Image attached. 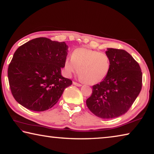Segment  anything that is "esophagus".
<instances>
[{
    "label": "esophagus",
    "mask_w": 154,
    "mask_h": 154,
    "mask_svg": "<svg viewBox=\"0 0 154 154\" xmlns=\"http://www.w3.org/2000/svg\"><path fill=\"white\" fill-rule=\"evenodd\" d=\"M72 83H73V84H74L75 85H76V86H78V87L82 86V84H80V83H77V82H72Z\"/></svg>",
    "instance_id": "34e87169"
}]
</instances>
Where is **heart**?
Segmentation results:
<instances>
[{"mask_svg": "<svg viewBox=\"0 0 154 154\" xmlns=\"http://www.w3.org/2000/svg\"><path fill=\"white\" fill-rule=\"evenodd\" d=\"M110 68L111 61L107 54L85 48L75 49L72 58H66L64 64L67 76L78 71L80 79L90 85L102 82L107 76Z\"/></svg>", "mask_w": 154, "mask_h": 154, "instance_id": "1", "label": "heart"}]
</instances>
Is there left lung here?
<instances>
[{"label": "left lung", "instance_id": "obj_1", "mask_svg": "<svg viewBox=\"0 0 154 154\" xmlns=\"http://www.w3.org/2000/svg\"><path fill=\"white\" fill-rule=\"evenodd\" d=\"M105 53L110 58V71L102 82L93 85L86 105L98 118L113 119L126 113L139 96L142 72L126 51L108 48Z\"/></svg>", "mask_w": 154, "mask_h": 154}]
</instances>
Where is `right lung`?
Returning a JSON list of instances; mask_svg holds the SVG:
<instances>
[{
	"instance_id": "add662e5",
	"label": "right lung",
	"mask_w": 154,
	"mask_h": 154,
	"mask_svg": "<svg viewBox=\"0 0 154 154\" xmlns=\"http://www.w3.org/2000/svg\"><path fill=\"white\" fill-rule=\"evenodd\" d=\"M68 45L45 37L36 38L17 49L8 68L12 95L29 110L43 111L58 102L72 81L62 76Z\"/></svg>"
}]
</instances>
